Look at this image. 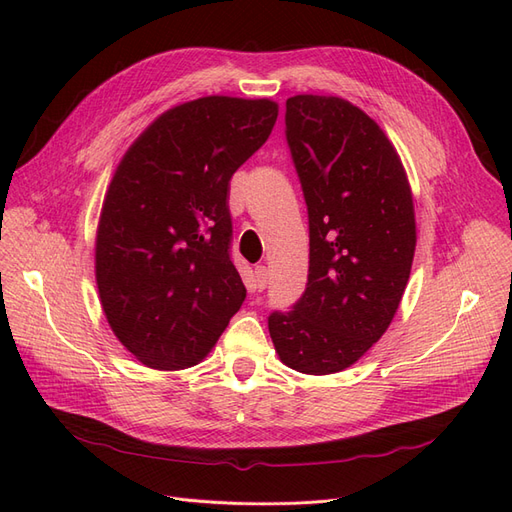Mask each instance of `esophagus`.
<instances>
[{"mask_svg": "<svg viewBox=\"0 0 512 512\" xmlns=\"http://www.w3.org/2000/svg\"><path fill=\"white\" fill-rule=\"evenodd\" d=\"M254 282L258 290H265L269 284V269L265 265H258L254 267Z\"/></svg>", "mask_w": 512, "mask_h": 512, "instance_id": "1", "label": "esophagus"}]
</instances>
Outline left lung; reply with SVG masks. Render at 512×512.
<instances>
[{
    "mask_svg": "<svg viewBox=\"0 0 512 512\" xmlns=\"http://www.w3.org/2000/svg\"><path fill=\"white\" fill-rule=\"evenodd\" d=\"M286 138L309 215V273L269 333L290 369L327 376L354 365L389 329L416 250L414 200L389 136L337 96L286 100Z\"/></svg>",
    "mask_w": 512,
    "mask_h": 512,
    "instance_id": "1",
    "label": "left lung"
}]
</instances>
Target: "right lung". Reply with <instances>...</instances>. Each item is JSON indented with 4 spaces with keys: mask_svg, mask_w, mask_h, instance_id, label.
<instances>
[{
    "mask_svg": "<svg viewBox=\"0 0 512 512\" xmlns=\"http://www.w3.org/2000/svg\"><path fill=\"white\" fill-rule=\"evenodd\" d=\"M277 113L269 98L183 102L117 164L96 230V284L108 327L143 365L200 363L239 312L228 181L267 141Z\"/></svg>",
    "mask_w": 512,
    "mask_h": 512,
    "instance_id": "obj_1",
    "label": "right lung"
}]
</instances>
